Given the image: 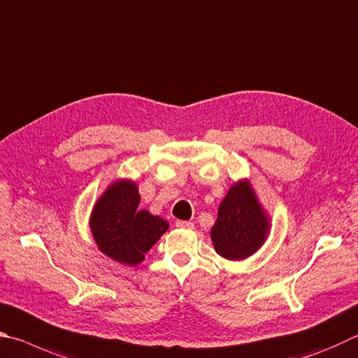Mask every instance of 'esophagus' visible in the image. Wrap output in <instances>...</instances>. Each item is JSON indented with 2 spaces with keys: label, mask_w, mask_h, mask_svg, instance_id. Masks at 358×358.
Here are the masks:
<instances>
[{
  "label": "esophagus",
  "mask_w": 358,
  "mask_h": 358,
  "mask_svg": "<svg viewBox=\"0 0 358 358\" xmlns=\"http://www.w3.org/2000/svg\"><path fill=\"white\" fill-rule=\"evenodd\" d=\"M176 227H178V228H180V229H193V227H195V224H193L192 222H185V220H178V222H176Z\"/></svg>",
  "instance_id": "34e87169"
}]
</instances>
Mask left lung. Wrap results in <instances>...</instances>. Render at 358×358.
Here are the masks:
<instances>
[{"label": "left lung", "instance_id": "8db88e82", "mask_svg": "<svg viewBox=\"0 0 358 358\" xmlns=\"http://www.w3.org/2000/svg\"><path fill=\"white\" fill-rule=\"evenodd\" d=\"M268 234V217L262 210L248 180L231 187L218 208L210 231L215 252L231 261H241L259 250Z\"/></svg>", "mask_w": 358, "mask_h": 358}]
</instances>
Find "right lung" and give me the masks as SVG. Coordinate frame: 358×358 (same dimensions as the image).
<instances>
[{"label":"right lung","mask_w":358,"mask_h":358,"mask_svg":"<svg viewBox=\"0 0 358 358\" xmlns=\"http://www.w3.org/2000/svg\"><path fill=\"white\" fill-rule=\"evenodd\" d=\"M140 206L138 187L117 180L94 204L90 227L100 252L121 264L136 266L169 228L168 222Z\"/></svg>","instance_id":"add662e5"}]
</instances>
